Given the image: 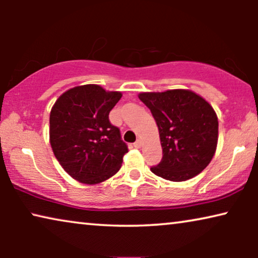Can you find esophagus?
<instances>
[{
    "label": "esophagus",
    "mask_w": 258,
    "mask_h": 258,
    "mask_svg": "<svg viewBox=\"0 0 258 258\" xmlns=\"http://www.w3.org/2000/svg\"><path fill=\"white\" fill-rule=\"evenodd\" d=\"M134 147H135V148H137V149H140V148H141V147H142V140H141V139H139V140H137V141H136V142H135V143H134Z\"/></svg>",
    "instance_id": "esophagus-1"
}]
</instances>
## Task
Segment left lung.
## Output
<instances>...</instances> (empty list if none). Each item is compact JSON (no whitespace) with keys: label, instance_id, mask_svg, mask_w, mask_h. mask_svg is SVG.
I'll return each instance as SVG.
<instances>
[{"label":"left lung","instance_id":"obj_1","mask_svg":"<svg viewBox=\"0 0 258 258\" xmlns=\"http://www.w3.org/2000/svg\"><path fill=\"white\" fill-rule=\"evenodd\" d=\"M160 133L163 157L150 168L155 175L183 182L199 175L213 160L217 148L218 119L214 108L188 89L141 93Z\"/></svg>","mask_w":258,"mask_h":258}]
</instances>
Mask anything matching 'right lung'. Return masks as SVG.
Here are the masks:
<instances>
[{"label": "right lung", "instance_id": "add662e5", "mask_svg": "<svg viewBox=\"0 0 258 258\" xmlns=\"http://www.w3.org/2000/svg\"><path fill=\"white\" fill-rule=\"evenodd\" d=\"M122 97L97 84L74 87L52 105L49 141L67 174L84 184H98L121 168L128 147L109 112Z\"/></svg>", "mask_w": 258, "mask_h": 258}]
</instances>
